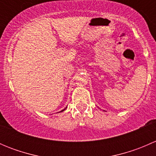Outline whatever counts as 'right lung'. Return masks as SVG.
Here are the masks:
<instances>
[{
	"label": "right lung",
	"instance_id": "obj_1",
	"mask_svg": "<svg viewBox=\"0 0 156 156\" xmlns=\"http://www.w3.org/2000/svg\"><path fill=\"white\" fill-rule=\"evenodd\" d=\"M62 111H63V110H62Z\"/></svg>",
	"mask_w": 156,
	"mask_h": 156
}]
</instances>
